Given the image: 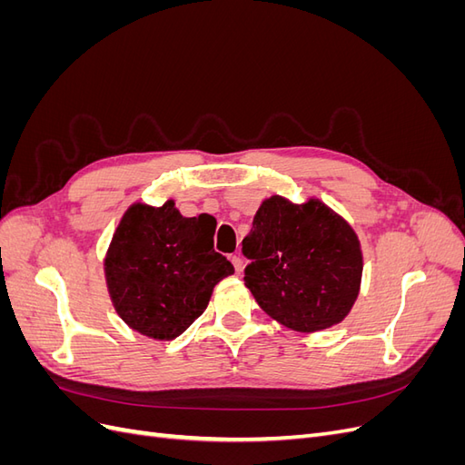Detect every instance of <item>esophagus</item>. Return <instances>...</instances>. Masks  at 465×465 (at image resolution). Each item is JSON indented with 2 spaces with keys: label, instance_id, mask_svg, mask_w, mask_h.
<instances>
[{
  "label": "esophagus",
  "instance_id": "obj_1",
  "mask_svg": "<svg viewBox=\"0 0 465 465\" xmlns=\"http://www.w3.org/2000/svg\"><path fill=\"white\" fill-rule=\"evenodd\" d=\"M231 262H232V265H234V270H236V273H241L242 272V258L241 256H238V254H232L231 256Z\"/></svg>",
  "mask_w": 465,
  "mask_h": 465
}]
</instances>
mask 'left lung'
Instances as JSON below:
<instances>
[{
    "mask_svg": "<svg viewBox=\"0 0 465 465\" xmlns=\"http://www.w3.org/2000/svg\"><path fill=\"white\" fill-rule=\"evenodd\" d=\"M242 254L250 260L244 285L267 316L294 331L335 326L359 297V236L316 198L304 203L281 195L263 200L242 241Z\"/></svg>",
    "mask_w": 465,
    "mask_h": 465,
    "instance_id": "1",
    "label": "left lung"
}]
</instances>
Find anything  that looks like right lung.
<instances>
[{
	"label": "right lung",
	"instance_id": "add662e5",
	"mask_svg": "<svg viewBox=\"0 0 465 465\" xmlns=\"http://www.w3.org/2000/svg\"><path fill=\"white\" fill-rule=\"evenodd\" d=\"M215 219L184 217L174 200L132 203L104 256V277L118 316L157 341L174 340L198 320L232 263L213 250Z\"/></svg>",
	"mask_w": 465,
	"mask_h": 465
}]
</instances>
